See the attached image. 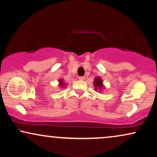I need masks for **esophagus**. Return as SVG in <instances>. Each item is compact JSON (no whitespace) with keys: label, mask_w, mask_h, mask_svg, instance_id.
Returning a JSON list of instances; mask_svg holds the SVG:
<instances>
[{"label":"esophagus","mask_w":157,"mask_h":157,"mask_svg":"<svg viewBox=\"0 0 157 157\" xmlns=\"http://www.w3.org/2000/svg\"><path fill=\"white\" fill-rule=\"evenodd\" d=\"M79 80H85V77H79Z\"/></svg>","instance_id":"obj_1"}]
</instances>
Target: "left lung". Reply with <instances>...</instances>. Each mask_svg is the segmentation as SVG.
Here are the masks:
<instances>
[{
  "label": "left lung",
  "mask_w": 157,
  "mask_h": 157,
  "mask_svg": "<svg viewBox=\"0 0 157 157\" xmlns=\"http://www.w3.org/2000/svg\"><path fill=\"white\" fill-rule=\"evenodd\" d=\"M93 85L95 87V91L101 92L105 89V85H103V81L100 77H96L94 79Z\"/></svg>",
  "instance_id": "left-lung-1"
}]
</instances>
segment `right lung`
Masks as SVG:
<instances>
[{"label": "right lung", "mask_w": 157, "mask_h": 157, "mask_svg": "<svg viewBox=\"0 0 157 157\" xmlns=\"http://www.w3.org/2000/svg\"><path fill=\"white\" fill-rule=\"evenodd\" d=\"M59 85H58V86H59V87H61V88H63V87H66L67 85V84H66L65 82H64V80L62 78L61 79H59Z\"/></svg>", "instance_id": "add662e5"}]
</instances>
